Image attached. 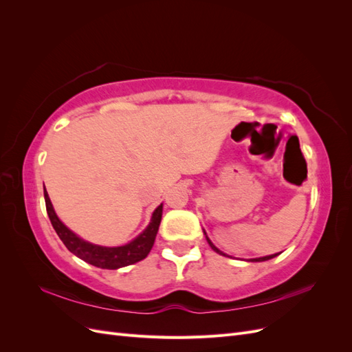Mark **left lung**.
Masks as SVG:
<instances>
[{
  "label": "left lung",
  "instance_id": "1",
  "mask_svg": "<svg viewBox=\"0 0 352 352\" xmlns=\"http://www.w3.org/2000/svg\"><path fill=\"white\" fill-rule=\"evenodd\" d=\"M204 235H206V238H207V242H208V245H210V247H211V250H212V251H216V252H217V254H220V255H225V257H229L228 254H225V252H223V251H220V250L216 247V245L212 243V242L208 239V236H207V233H206V232H204ZM279 254H280V252H279ZM279 254L265 255V257H260V258H250L248 261H252V263H258V261H267V260H270V258H274L276 255H279Z\"/></svg>",
  "mask_w": 352,
  "mask_h": 352
}]
</instances>
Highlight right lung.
Instances as JSON below:
<instances>
[{"label": "right lung", "mask_w": 352, "mask_h": 352, "mask_svg": "<svg viewBox=\"0 0 352 352\" xmlns=\"http://www.w3.org/2000/svg\"><path fill=\"white\" fill-rule=\"evenodd\" d=\"M44 197H45V206H47V212L51 220V225L57 232V235L63 241V243L66 245V248L80 260L87 261L100 269L116 270V269L126 267V265H131L144 260L153 248L160 221H162V216H163V204H160L153 212L150 225H148L135 239H132L131 242H127L124 245H120V247H102V245H95L82 239L58 219V216L54 211V207L51 204V199L48 197L45 186H44Z\"/></svg>", "instance_id": "right-lung-1"}]
</instances>
